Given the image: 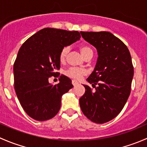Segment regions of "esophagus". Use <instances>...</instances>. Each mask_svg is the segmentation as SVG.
Instances as JSON below:
<instances>
[{
	"label": "esophagus",
	"mask_w": 147,
	"mask_h": 147,
	"mask_svg": "<svg viewBox=\"0 0 147 147\" xmlns=\"http://www.w3.org/2000/svg\"><path fill=\"white\" fill-rule=\"evenodd\" d=\"M72 84H73L74 86H78V85H79V82H78L77 80H73L72 81Z\"/></svg>",
	"instance_id": "34e87169"
}]
</instances>
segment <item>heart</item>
Wrapping results in <instances>:
<instances>
[{
  "label": "heart",
  "mask_w": 147,
  "mask_h": 147,
  "mask_svg": "<svg viewBox=\"0 0 147 147\" xmlns=\"http://www.w3.org/2000/svg\"><path fill=\"white\" fill-rule=\"evenodd\" d=\"M80 50L81 53L82 55L84 56L85 58L90 57V56L93 55V50L90 46L88 45H82L80 48ZM69 47L68 46H65L61 50L59 55V58H60V62H64L65 61L67 58V54L69 53ZM87 73V69L84 68H80V67H70L67 70L66 74L67 76L69 78H74L76 80H80L83 75H85Z\"/></svg>",
  "instance_id": "1"
}]
</instances>
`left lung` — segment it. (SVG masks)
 Here are the masks:
<instances>
[{
  "label": "left lung",
  "mask_w": 147,
  "mask_h": 147,
  "mask_svg": "<svg viewBox=\"0 0 147 147\" xmlns=\"http://www.w3.org/2000/svg\"><path fill=\"white\" fill-rule=\"evenodd\" d=\"M97 50V63L87 79L95 89L83 84L85 92L80 98L83 114L97 124L116 117L131 92L134 67L125 44L109 32H80Z\"/></svg>",
  "instance_id": "8db88e82"
}]
</instances>
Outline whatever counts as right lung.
<instances>
[{
	"label": "right lung",
	"mask_w": 147,
	"mask_h": 147,
	"mask_svg": "<svg viewBox=\"0 0 147 147\" xmlns=\"http://www.w3.org/2000/svg\"><path fill=\"white\" fill-rule=\"evenodd\" d=\"M78 31L46 28L22 45L13 65L16 94L25 112L32 119L54 117L61 107V97L73 87L67 77L60 76L57 84L48 79L60 69V51L80 39Z\"/></svg>",
	"instance_id": "right-lung-1"
}]
</instances>
